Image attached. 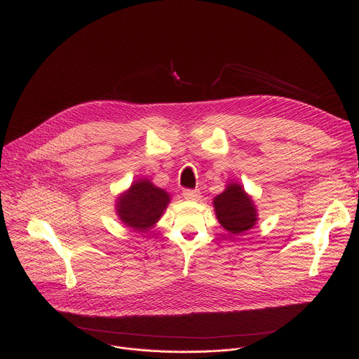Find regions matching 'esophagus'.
Masks as SVG:
<instances>
[{
    "label": "esophagus",
    "instance_id": "1",
    "mask_svg": "<svg viewBox=\"0 0 359 359\" xmlns=\"http://www.w3.org/2000/svg\"><path fill=\"white\" fill-rule=\"evenodd\" d=\"M183 196L187 201H198L201 196V192L198 189H184Z\"/></svg>",
    "mask_w": 359,
    "mask_h": 359
}]
</instances>
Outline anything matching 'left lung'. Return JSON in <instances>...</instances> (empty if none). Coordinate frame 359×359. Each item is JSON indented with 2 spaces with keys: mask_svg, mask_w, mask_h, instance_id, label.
<instances>
[{
  "mask_svg": "<svg viewBox=\"0 0 359 359\" xmlns=\"http://www.w3.org/2000/svg\"><path fill=\"white\" fill-rule=\"evenodd\" d=\"M214 206L219 224L231 234L248 231L257 219L252 199L237 183L229 184L227 189L214 199Z\"/></svg>",
  "mask_w": 359,
  "mask_h": 359,
  "instance_id": "8db88e82",
  "label": "left lung"
}]
</instances>
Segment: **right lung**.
<instances>
[{
	"instance_id": "obj_1",
	"label": "right lung",
	"mask_w": 359,
	"mask_h": 359,
	"mask_svg": "<svg viewBox=\"0 0 359 359\" xmlns=\"http://www.w3.org/2000/svg\"><path fill=\"white\" fill-rule=\"evenodd\" d=\"M168 201V194L160 187L148 180H138L121 196L118 214L130 229L144 231L160 219Z\"/></svg>"
}]
</instances>
